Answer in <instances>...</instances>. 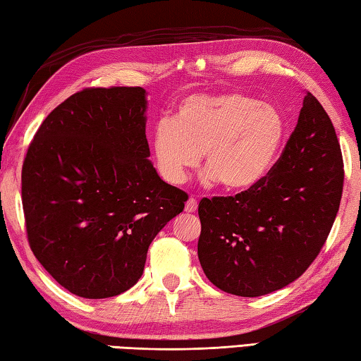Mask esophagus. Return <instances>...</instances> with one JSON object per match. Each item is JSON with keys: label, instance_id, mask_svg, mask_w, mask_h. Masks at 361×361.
Returning a JSON list of instances; mask_svg holds the SVG:
<instances>
[{"label": "esophagus", "instance_id": "34e87169", "mask_svg": "<svg viewBox=\"0 0 361 361\" xmlns=\"http://www.w3.org/2000/svg\"><path fill=\"white\" fill-rule=\"evenodd\" d=\"M185 210L188 213H194L195 210H197V200H195L194 197H189L186 205H185Z\"/></svg>", "mask_w": 361, "mask_h": 361}]
</instances>
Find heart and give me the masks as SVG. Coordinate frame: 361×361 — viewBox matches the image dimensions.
<instances>
[{"mask_svg": "<svg viewBox=\"0 0 361 361\" xmlns=\"http://www.w3.org/2000/svg\"><path fill=\"white\" fill-rule=\"evenodd\" d=\"M285 119L266 102L239 92L202 94L180 103L152 135L156 167L170 185L185 181L204 152L205 180L245 191L264 178L282 148Z\"/></svg>", "mask_w": 361, "mask_h": 361, "instance_id": "obj_1", "label": "heart"}]
</instances>
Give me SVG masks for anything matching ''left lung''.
I'll use <instances>...</instances> for the list:
<instances>
[{"label": "left lung", "mask_w": 361, "mask_h": 361, "mask_svg": "<svg viewBox=\"0 0 361 361\" xmlns=\"http://www.w3.org/2000/svg\"><path fill=\"white\" fill-rule=\"evenodd\" d=\"M342 167L333 122L305 90L295 132L264 178L240 194L200 200L197 255L207 279L256 298L301 277L338 215Z\"/></svg>", "instance_id": "left-lung-1"}]
</instances>
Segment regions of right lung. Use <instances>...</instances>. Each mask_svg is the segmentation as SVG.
Wrapping results in <instances>:
<instances>
[{"label":"right lung","mask_w":361,"mask_h":361,"mask_svg":"<svg viewBox=\"0 0 361 361\" xmlns=\"http://www.w3.org/2000/svg\"><path fill=\"white\" fill-rule=\"evenodd\" d=\"M143 87L85 89L47 116L22 169L28 242L70 293L111 298L142 277L188 194L149 161Z\"/></svg>","instance_id":"obj_1"}]
</instances>
